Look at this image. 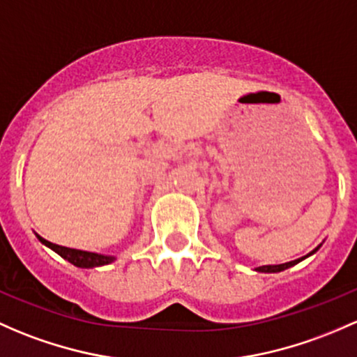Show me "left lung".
<instances>
[{"label":"left lung","instance_id":"1","mask_svg":"<svg viewBox=\"0 0 357 357\" xmlns=\"http://www.w3.org/2000/svg\"><path fill=\"white\" fill-rule=\"evenodd\" d=\"M317 250H318V248H317ZM317 250L311 251L310 255H313ZM310 255H306V257H303V258H298V260H294V261H287V264H280V265H264V267H258L257 272H265V273L282 272V270H286V268H289V267H294L296 264H299V261H301V260H305V258L310 257Z\"/></svg>","mask_w":357,"mask_h":357}]
</instances>
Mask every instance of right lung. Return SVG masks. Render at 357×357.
Segmentation results:
<instances>
[{"label": "right lung", "instance_id": "add662e5", "mask_svg": "<svg viewBox=\"0 0 357 357\" xmlns=\"http://www.w3.org/2000/svg\"><path fill=\"white\" fill-rule=\"evenodd\" d=\"M39 241L43 245L50 246L52 251L63 257L65 260H68L70 264H73L75 267L80 268H93V267H102V265H109L111 261H114V257H107V255H99V253H92V251H82V250H75V248H66V246H59L54 245V243L47 241V239L40 238L37 234Z\"/></svg>", "mask_w": 357, "mask_h": 357}]
</instances>
